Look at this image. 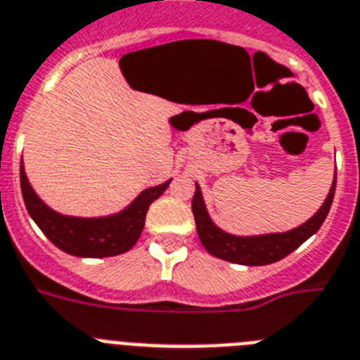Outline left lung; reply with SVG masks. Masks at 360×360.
Instances as JSON below:
<instances>
[{"mask_svg":"<svg viewBox=\"0 0 360 360\" xmlns=\"http://www.w3.org/2000/svg\"><path fill=\"white\" fill-rule=\"evenodd\" d=\"M335 184H337V173H335L330 195L326 196L321 210L313 214L308 222L295 227L291 231L260 236H233L229 233L222 231V229H218L211 222L210 214L205 211L200 187L196 186L191 210L193 214H195L196 231L200 236L202 245L217 259L227 260V262L233 264H242V266H266V264H273L276 260L284 259L291 251L297 250L302 242L308 240L313 233H317L321 229L322 222L326 220L328 213H330L331 202H333Z\"/></svg>","mask_w":360,"mask_h":360,"instance_id":"8db88e82","label":"left lung"}]
</instances>
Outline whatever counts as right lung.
Returning <instances> with one entry per match:
<instances>
[{
    "mask_svg": "<svg viewBox=\"0 0 360 360\" xmlns=\"http://www.w3.org/2000/svg\"><path fill=\"white\" fill-rule=\"evenodd\" d=\"M20 182L27 211L52 244L75 257L101 259L125 253L136 244L142 235L149 205L162 196L171 180L140 193L136 200L122 213L103 218L65 217L52 211L30 187L23 162L20 165Z\"/></svg>",
    "mask_w": 360,
    "mask_h": 360,
    "instance_id": "right-lung-1",
    "label": "right lung"
}]
</instances>
